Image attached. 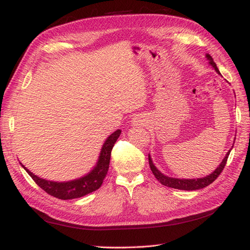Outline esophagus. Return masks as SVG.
<instances>
[{
  "instance_id": "34e87169",
  "label": "esophagus",
  "mask_w": 250,
  "mask_h": 250,
  "mask_svg": "<svg viewBox=\"0 0 250 250\" xmlns=\"http://www.w3.org/2000/svg\"><path fill=\"white\" fill-rule=\"evenodd\" d=\"M133 119H134V121H133V122H135V124L142 125V124H141V121H142V120H139V118H133Z\"/></svg>"
}]
</instances>
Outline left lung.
I'll list each match as a JSON object with an SVG mask.
<instances>
[{"label": "left lung", "mask_w": 250, "mask_h": 250, "mask_svg": "<svg viewBox=\"0 0 250 250\" xmlns=\"http://www.w3.org/2000/svg\"><path fill=\"white\" fill-rule=\"evenodd\" d=\"M206 58L207 60L209 61V64L213 66L215 68V71L220 74L218 67H217L216 63L214 62L213 58H211L208 54H206ZM233 147V146H232ZM230 151L231 149L227 152L226 157L222 159L221 163L219 164V167H217L215 171L207 175V176L205 177H202V178H193V179H184V178H174V177H168L167 176V175L162 174L159 169L156 167L155 164H153L152 162V159L150 157V155H148V160H149V167H150V169L152 174L155 175V177L160 182L163 186H167V187H169V188H174V189H179V190H187V191H190V190H199V189H203L205 188L206 186L210 185L211 183L214 182V180L219 176L220 173L222 172V169H224V167H226V163H227V160H228V157H229L230 155Z\"/></svg>", "instance_id": "8db88e82"}]
</instances>
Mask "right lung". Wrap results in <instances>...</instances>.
Masks as SVG:
<instances>
[{"mask_svg": "<svg viewBox=\"0 0 250 250\" xmlns=\"http://www.w3.org/2000/svg\"><path fill=\"white\" fill-rule=\"evenodd\" d=\"M121 134V130H116L114 133H111L102 146L100 156L98 159L97 166H95L91 171H90L84 176L70 180V182H52V180H47L44 178H41L36 176L31 171H29L24 166L21 164L32 179L39 185L47 193L55 196L57 199L61 200H71V199H77L82 198V196L86 195L88 193H91L93 191L99 189L101 185L103 184V180L107 174L108 167H109V160H110V153L111 149L115 145L116 141Z\"/></svg>", "mask_w": 250, "mask_h": 250, "instance_id": "add662e5", "label": "right lung"}]
</instances>
